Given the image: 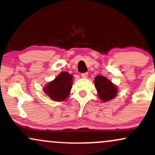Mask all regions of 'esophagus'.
<instances>
[{"instance_id": "1", "label": "esophagus", "mask_w": 155, "mask_h": 155, "mask_svg": "<svg viewBox=\"0 0 155 155\" xmlns=\"http://www.w3.org/2000/svg\"><path fill=\"white\" fill-rule=\"evenodd\" d=\"M81 76H82V77H83V78H87V76H88V73H82V74H81Z\"/></svg>"}]
</instances>
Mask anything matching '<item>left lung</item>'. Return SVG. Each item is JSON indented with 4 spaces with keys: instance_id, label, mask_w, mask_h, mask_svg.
I'll return each instance as SVG.
<instances>
[{
    "instance_id": "left-lung-1",
    "label": "left lung",
    "mask_w": 155,
    "mask_h": 155,
    "mask_svg": "<svg viewBox=\"0 0 155 155\" xmlns=\"http://www.w3.org/2000/svg\"><path fill=\"white\" fill-rule=\"evenodd\" d=\"M94 84L99 97L102 102H107L116 97L118 93L117 86L106 77L98 75L95 77Z\"/></svg>"
}]
</instances>
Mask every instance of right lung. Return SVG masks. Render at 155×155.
Wrapping results in <instances>:
<instances>
[{
    "label": "right lung",
    "mask_w": 155,
    "mask_h": 155,
    "mask_svg": "<svg viewBox=\"0 0 155 155\" xmlns=\"http://www.w3.org/2000/svg\"><path fill=\"white\" fill-rule=\"evenodd\" d=\"M73 76L68 72H61L54 80L44 87L45 94L53 100L61 102L69 96L73 84Z\"/></svg>",
    "instance_id": "obj_1"
}]
</instances>
